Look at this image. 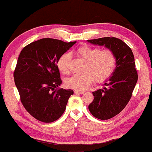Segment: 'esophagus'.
I'll list each match as a JSON object with an SVG mask.
<instances>
[{
    "mask_svg": "<svg viewBox=\"0 0 152 152\" xmlns=\"http://www.w3.org/2000/svg\"><path fill=\"white\" fill-rule=\"evenodd\" d=\"M74 92L76 94H84V91H80V90H75Z\"/></svg>",
    "mask_w": 152,
    "mask_h": 152,
    "instance_id": "esophagus-1",
    "label": "esophagus"
}]
</instances>
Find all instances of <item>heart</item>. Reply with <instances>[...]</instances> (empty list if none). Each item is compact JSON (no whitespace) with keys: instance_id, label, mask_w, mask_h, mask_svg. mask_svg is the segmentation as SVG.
<instances>
[{"instance_id":"obj_1","label":"heart","mask_w":152,"mask_h":152,"mask_svg":"<svg viewBox=\"0 0 152 152\" xmlns=\"http://www.w3.org/2000/svg\"><path fill=\"white\" fill-rule=\"evenodd\" d=\"M78 57L86 61L81 75H74L66 80L69 88L84 90L95 80L97 83L106 81L112 76L117 64L116 54L111 49H102L99 47L83 45L75 51ZM71 56L68 53L62 54L56 62L58 69L64 75L69 74V64Z\"/></svg>"}]
</instances>
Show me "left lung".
Segmentation results:
<instances>
[{"mask_svg":"<svg viewBox=\"0 0 152 152\" xmlns=\"http://www.w3.org/2000/svg\"><path fill=\"white\" fill-rule=\"evenodd\" d=\"M88 41L112 50L117 59L113 76L103 89L92 92L94 99L88 106L94 117L107 120L119 114L132 98L138 80L134 56L129 46L119 38L104 37Z\"/></svg>","mask_w":152,"mask_h":152,"instance_id":"1","label":"left lung"}]
</instances>
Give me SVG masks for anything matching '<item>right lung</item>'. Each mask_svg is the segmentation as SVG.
Segmentation results:
<instances>
[{
    "label": "right lung",
    "instance_id": "1",
    "mask_svg": "<svg viewBox=\"0 0 152 152\" xmlns=\"http://www.w3.org/2000/svg\"><path fill=\"white\" fill-rule=\"evenodd\" d=\"M76 41L42 38L24 47L13 73L23 106L44 123L56 121L65 111L71 89L58 88L62 81L56 62Z\"/></svg>",
    "mask_w": 152,
    "mask_h": 152
}]
</instances>
